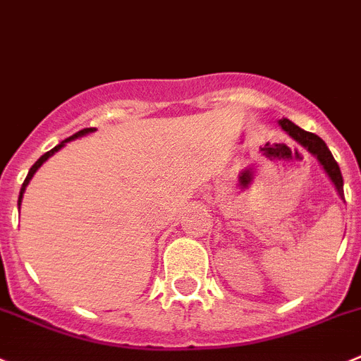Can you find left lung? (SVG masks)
Here are the masks:
<instances>
[{
  "mask_svg": "<svg viewBox=\"0 0 361 361\" xmlns=\"http://www.w3.org/2000/svg\"><path fill=\"white\" fill-rule=\"evenodd\" d=\"M279 126L287 131V133L290 135L295 142H299L301 146H305L306 149L310 151V153L317 157V160L321 161V165L324 167V171L328 173V176L331 178V181L335 183V187H336V190H338L340 197L343 200V178H342V173H340L338 164H336V160L333 158L331 151L328 149V146H326L324 140H322L321 137H317L315 133H310V131L301 130V128L295 126V124L292 123V121H288V119H279Z\"/></svg>",
  "mask_w": 361,
  "mask_h": 361,
  "instance_id": "left-lung-1",
  "label": "left lung"
}]
</instances>
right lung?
Instances as JSON below:
<instances>
[{
	"instance_id": "right-lung-1",
	"label": "right lung",
	"mask_w": 361,
	"mask_h": 361,
	"mask_svg": "<svg viewBox=\"0 0 361 361\" xmlns=\"http://www.w3.org/2000/svg\"><path fill=\"white\" fill-rule=\"evenodd\" d=\"M90 131H96V128H83V130H80V131H78V133H74V135H71L69 139L62 140V142H60V144H59V146H55V147H53V149H51V151H48V153H44V154H42V157H40V158H39V160H37V161H35V164H33V165H32V169H30L28 176H26L25 183H23V187H21V192H19V201H18V204H19V207H21V201H23V194H25V188H26V185H28V183H30V180H32V176H33V174H35V171H37V169H39L40 165H42V164H44V161L48 160V158H49V157H51V154H53V153H55V151H59V149H60V147H63V144H66V142H69V140H73V139H76V137H82V135H87V133H90Z\"/></svg>"
}]
</instances>
